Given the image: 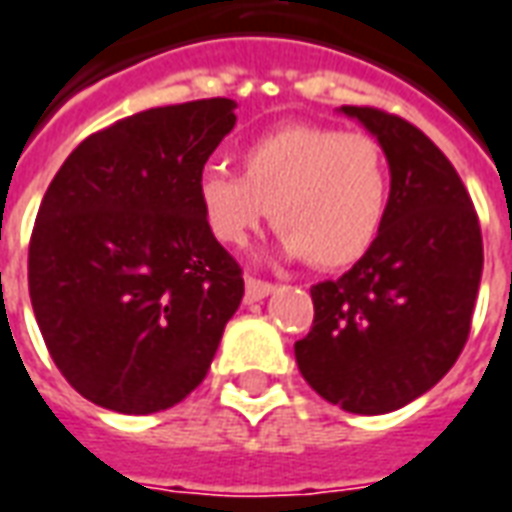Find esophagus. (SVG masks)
Masks as SVG:
<instances>
[{"label":"esophagus","instance_id":"34e87169","mask_svg":"<svg viewBox=\"0 0 512 512\" xmlns=\"http://www.w3.org/2000/svg\"><path fill=\"white\" fill-rule=\"evenodd\" d=\"M271 291H274V282L246 277V302H260V299H266Z\"/></svg>","mask_w":512,"mask_h":512}]
</instances>
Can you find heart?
<instances>
[{
	"instance_id": "1",
	"label": "heart",
	"mask_w": 512,
	"mask_h": 512,
	"mask_svg": "<svg viewBox=\"0 0 512 512\" xmlns=\"http://www.w3.org/2000/svg\"><path fill=\"white\" fill-rule=\"evenodd\" d=\"M241 177L210 166L196 196L221 244L244 246L271 210L285 255L316 268L355 266L380 238L391 174L366 132L327 124H282L241 149Z\"/></svg>"
}]
</instances>
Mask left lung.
I'll return each mask as SVG.
<instances>
[{"label": "left lung", "mask_w": 512, "mask_h": 512, "mask_svg": "<svg viewBox=\"0 0 512 512\" xmlns=\"http://www.w3.org/2000/svg\"><path fill=\"white\" fill-rule=\"evenodd\" d=\"M391 166L380 238L341 280L318 282L296 341L307 385L346 413L380 416L441 380L463 352L482 277V232L455 166L410 121L343 105Z\"/></svg>", "instance_id": "obj_1"}]
</instances>
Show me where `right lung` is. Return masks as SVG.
I'll use <instances>...</instances> for the list:
<instances>
[{
    "label": "right lung",
    "mask_w": 512,
    "mask_h": 512,
    "mask_svg": "<svg viewBox=\"0 0 512 512\" xmlns=\"http://www.w3.org/2000/svg\"><path fill=\"white\" fill-rule=\"evenodd\" d=\"M235 102L152 107L82 141L46 188L30 299L77 393L116 413L169 410L205 380L244 271L207 227L196 182Z\"/></svg>",
    "instance_id": "add662e5"
}]
</instances>
